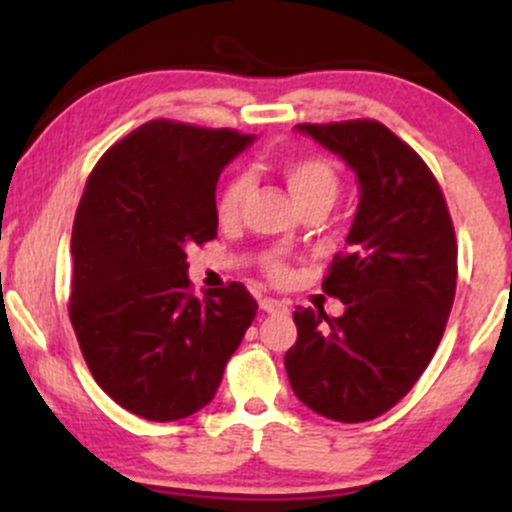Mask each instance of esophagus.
Here are the masks:
<instances>
[{
	"label": "esophagus",
	"instance_id": "34e87169",
	"mask_svg": "<svg viewBox=\"0 0 512 512\" xmlns=\"http://www.w3.org/2000/svg\"><path fill=\"white\" fill-rule=\"evenodd\" d=\"M260 308L264 310V313H286V305L281 301H276V298H262Z\"/></svg>",
	"mask_w": 512,
	"mask_h": 512
}]
</instances>
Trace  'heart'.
Here are the masks:
<instances>
[{"mask_svg":"<svg viewBox=\"0 0 512 512\" xmlns=\"http://www.w3.org/2000/svg\"><path fill=\"white\" fill-rule=\"evenodd\" d=\"M284 173L286 187H289L291 197L296 199L298 207H308V204H330L339 195V173L327 158L320 156H298L289 158L281 168ZM250 192V180L248 175H231L223 185L219 187V195H216V214L223 223L236 221L243 209L245 199ZM267 274L272 279L281 281L289 274V267L281 257L272 255L267 260Z\"/></svg>","mask_w":512,"mask_h":512,"instance_id":"1","label":"heart"}]
</instances>
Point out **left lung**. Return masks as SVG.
Listing matches in <instances>:
<instances>
[{"label":"left lung","instance_id":"obj_1","mask_svg":"<svg viewBox=\"0 0 512 512\" xmlns=\"http://www.w3.org/2000/svg\"><path fill=\"white\" fill-rule=\"evenodd\" d=\"M298 129L354 168L361 202L322 281L344 315L296 308L284 366L305 407L361 424L395 407L436 354L455 301V228L431 168L383 122Z\"/></svg>","mask_w":512,"mask_h":512}]
</instances>
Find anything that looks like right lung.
Returning <instances> with one entry per match:
<instances>
[{
    "label": "right lung",
    "instance_id": "right-lung-1",
    "mask_svg": "<svg viewBox=\"0 0 512 512\" xmlns=\"http://www.w3.org/2000/svg\"><path fill=\"white\" fill-rule=\"evenodd\" d=\"M250 142L236 129L151 120L86 180L69 320L96 383L142 419L207 407L255 320V298L238 281L197 298L185 252L216 238V182Z\"/></svg>",
    "mask_w": 512,
    "mask_h": 512
}]
</instances>
